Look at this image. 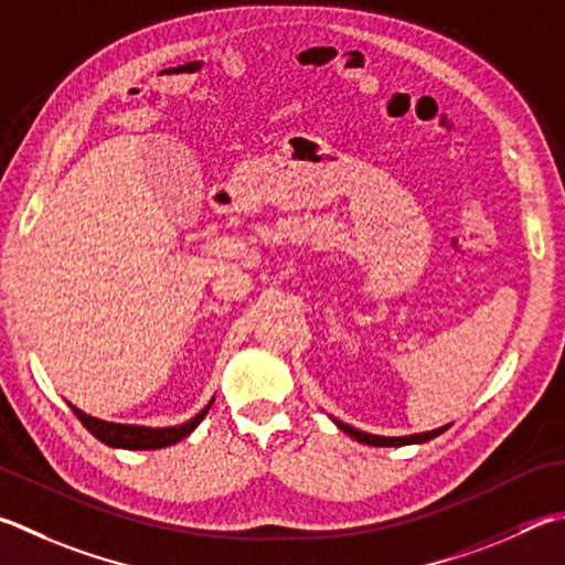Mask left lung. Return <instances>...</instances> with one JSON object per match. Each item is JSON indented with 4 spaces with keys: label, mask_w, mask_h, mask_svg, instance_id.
<instances>
[{
    "label": "left lung",
    "mask_w": 565,
    "mask_h": 565,
    "mask_svg": "<svg viewBox=\"0 0 565 565\" xmlns=\"http://www.w3.org/2000/svg\"><path fill=\"white\" fill-rule=\"evenodd\" d=\"M335 425L343 429V433H348L351 437H355L358 443L363 445H375V447H403V445H415V443H427V439H435L437 435H443L445 429L449 427H439V429H433V433H423V435H409V437H377V435H367V433H361V429H355L351 425H343L338 423Z\"/></svg>",
    "instance_id": "8db88e82"
}]
</instances>
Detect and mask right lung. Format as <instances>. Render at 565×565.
Returning <instances> with one entry per match:
<instances>
[{
    "instance_id": "1",
    "label": "right lung",
    "mask_w": 565,
    "mask_h": 565,
    "mask_svg": "<svg viewBox=\"0 0 565 565\" xmlns=\"http://www.w3.org/2000/svg\"><path fill=\"white\" fill-rule=\"evenodd\" d=\"M212 405V403H210ZM210 405L202 409L198 417H192L190 423L178 425V427H136V425H113V423H104V419H96L86 413H81L78 407L71 405L76 417L84 423V427L88 429L90 435L98 437L100 443L108 447H122V449H160L168 445L180 443L182 437H188L194 427L202 423V417L207 415Z\"/></svg>"
}]
</instances>
